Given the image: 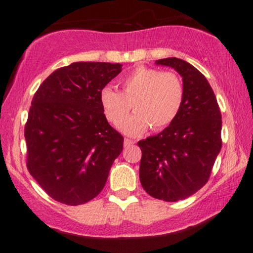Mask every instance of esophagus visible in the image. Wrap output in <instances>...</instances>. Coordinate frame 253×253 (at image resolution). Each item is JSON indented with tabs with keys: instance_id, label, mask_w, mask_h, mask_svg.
Instances as JSON below:
<instances>
[{
	"instance_id": "obj_1",
	"label": "esophagus",
	"mask_w": 253,
	"mask_h": 253,
	"mask_svg": "<svg viewBox=\"0 0 253 253\" xmlns=\"http://www.w3.org/2000/svg\"><path fill=\"white\" fill-rule=\"evenodd\" d=\"M134 143H135V141L130 140V139H128V138H125V140H124L125 146H130V145H133Z\"/></svg>"
}]
</instances>
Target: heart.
Listing matches in <instances>:
<instances>
[{"instance_id":"b5f03b06","label":"heart","mask_w":253,"mask_h":253,"mask_svg":"<svg viewBox=\"0 0 253 253\" xmlns=\"http://www.w3.org/2000/svg\"><path fill=\"white\" fill-rule=\"evenodd\" d=\"M120 84L121 92L110 86L101 90L100 101L107 120L113 125L120 124L132 107L135 113L121 125L127 134H141L150 126L155 130L163 129L178 117L184 86L175 72L136 66Z\"/></svg>"}]
</instances>
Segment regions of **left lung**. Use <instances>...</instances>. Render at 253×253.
I'll return each mask as SVG.
<instances>
[{
  "instance_id": "1",
  "label": "left lung",
  "mask_w": 253,
  "mask_h": 253,
  "mask_svg": "<svg viewBox=\"0 0 253 253\" xmlns=\"http://www.w3.org/2000/svg\"><path fill=\"white\" fill-rule=\"evenodd\" d=\"M156 64L181 75L184 101L172 124L138 143L139 177L149 195L176 202L195 194L210 179L222 145L221 113L208 81L191 64L175 57Z\"/></svg>"
}]
</instances>
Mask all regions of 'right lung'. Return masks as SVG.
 Returning a JSON list of instances; mask_svg holds the SVG:
<instances>
[{
	"instance_id": "obj_1",
	"label": "right lung",
	"mask_w": 253,
	"mask_h": 253,
	"mask_svg": "<svg viewBox=\"0 0 253 253\" xmlns=\"http://www.w3.org/2000/svg\"><path fill=\"white\" fill-rule=\"evenodd\" d=\"M121 64L77 62L57 69L34 94L25 126L27 169L52 199L78 206L96 197L124 136L107 121L100 92Z\"/></svg>"
}]
</instances>
